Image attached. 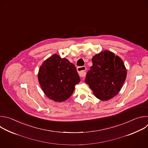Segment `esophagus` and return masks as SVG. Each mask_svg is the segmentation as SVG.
<instances>
[{
	"label": "esophagus",
	"mask_w": 148,
	"mask_h": 148,
	"mask_svg": "<svg viewBox=\"0 0 148 148\" xmlns=\"http://www.w3.org/2000/svg\"><path fill=\"white\" fill-rule=\"evenodd\" d=\"M77 71L80 77H84L86 76V66H79L77 68Z\"/></svg>",
	"instance_id": "1"
}]
</instances>
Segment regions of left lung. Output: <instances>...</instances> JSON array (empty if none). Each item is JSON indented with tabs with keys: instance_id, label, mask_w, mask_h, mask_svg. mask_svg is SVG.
<instances>
[{
	"instance_id": "1",
	"label": "left lung",
	"mask_w": 148,
	"mask_h": 148,
	"mask_svg": "<svg viewBox=\"0 0 148 148\" xmlns=\"http://www.w3.org/2000/svg\"><path fill=\"white\" fill-rule=\"evenodd\" d=\"M92 61L93 65L84 82L97 98L108 100L119 93L126 79L124 64L119 56L107 50L95 55Z\"/></svg>"
}]
</instances>
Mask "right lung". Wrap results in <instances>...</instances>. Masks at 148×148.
Returning a JSON list of instances; mask_svg holds the SVG:
<instances>
[{
  "label": "right lung",
  "instance_id": "add662e5",
  "mask_svg": "<svg viewBox=\"0 0 148 148\" xmlns=\"http://www.w3.org/2000/svg\"><path fill=\"white\" fill-rule=\"evenodd\" d=\"M38 78L44 93L56 102L69 99L76 84L80 80L75 66L57 54L52 55L43 62Z\"/></svg>",
  "mask_w": 148,
  "mask_h": 148
}]
</instances>
